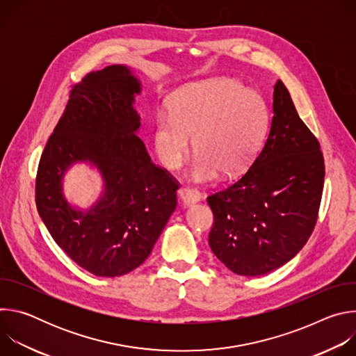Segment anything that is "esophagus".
Listing matches in <instances>:
<instances>
[{
    "label": "esophagus",
    "mask_w": 356,
    "mask_h": 356,
    "mask_svg": "<svg viewBox=\"0 0 356 356\" xmlns=\"http://www.w3.org/2000/svg\"><path fill=\"white\" fill-rule=\"evenodd\" d=\"M177 194H179V200H180L183 207H190L200 201V194L193 188L181 187V188H179Z\"/></svg>",
    "instance_id": "1"
}]
</instances>
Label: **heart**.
I'll return each instance as SVG.
<instances>
[{"mask_svg":"<svg viewBox=\"0 0 356 356\" xmlns=\"http://www.w3.org/2000/svg\"><path fill=\"white\" fill-rule=\"evenodd\" d=\"M170 115L161 114L154 129V150L168 170H179L191 149L197 154L190 177L209 183L241 173L265 136L269 114L262 95L229 79L181 87L170 97Z\"/></svg>","mask_w":356,"mask_h":356,"instance_id":"1","label":"heart"}]
</instances>
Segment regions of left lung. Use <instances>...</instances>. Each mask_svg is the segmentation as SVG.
I'll return each instance as SVG.
<instances>
[{"mask_svg": "<svg viewBox=\"0 0 356 356\" xmlns=\"http://www.w3.org/2000/svg\"><path fill=\"white\" fill-rule=\"evenodd\" d=\"M324 175L320 143L277 80L264 147L236 183L207 198L214 255L241 276L266 275L287 264L316 227Z\"/></svg>", "mask_w": 356, "mask_h": 356, "instance_id": "8db88e82", "label": "left lung"}]
</instances>
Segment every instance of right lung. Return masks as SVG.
<instances>
[{"label": "right lung", "instance_id": "obj_1", "mask_svg": "<svg viewBox=\"0 0 356 356\" xmlns=\"http://www.w3.org/2000/svg\"><path fill=\"white\" fill-rule=\"evenodd\" d=\"M140 91V80L124 65L86 76L73 87L38 168L36 207L44 227L70 259L101 277L142 265L177 204V183L152 163L138 138L134 104ZM77 163H88L104 181L88 209L73 207L63 193V179Z\"/></svg>", "mask_w": 356, "mask_h": 356}]
</instances>
